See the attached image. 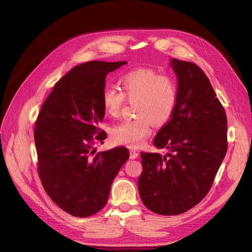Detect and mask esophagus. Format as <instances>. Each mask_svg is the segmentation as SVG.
I'll return each mask as SVG.
<instances>
[{
  "instance_id": "34e87169",
  "label": "esophagus",
  "mask_w": 252,
  "mask_h": 252,
  "mask_svg": "<svg viewBox=\"0 0 252 252\" xmlns=\"http://www.w3.org/2000/svg\"><path fill=\"white\" fill-rule=\"evenodd\" d=\"M129 154H130V158L131 159L136 158H138V156H139V152L136 151V150H133V149H130V151H129Z\"/></svg>"
}]
</instances>
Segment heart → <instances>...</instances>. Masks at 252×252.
I'll list each match as a JSON object with an SVG mask.
<instances>
[{
	"mask_svg": "<svg viewBox=\"0 0 252 252\" xmlns=\"http://www.w3.org/2000/svg\"><path fill=\"white\" fill-rule=\"evenodd\" d=\"M121 90L106 87L102 93L105 113L117 118L125 104L135 102V116L111 129V140L130 148H138L151 133V124L162 126L168 122L177 108L178 87L167 75H161L147 68H139L122 77Z\"/></svg>",
	"mask_w": 252,
	"mask_h": 252,
	"instance_id": "heart-1",
	"label": "heart"
}]
</instances>
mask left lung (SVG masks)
Returning <instances> with one entry per match:
<instances>
[{
  "label": "left lung",
  "instance_id": "1",
  "mask_svg": "<svg viewBox=\"0 0 252 252\" xmlns=\"http://www.w3.org/2000/svg\"><path fill=\"white\" fill-rule=\"evenodd\" d=\"M178 79L177 108L154 140L170 154L141 152L138 181L143 204L158 215L177 216L199 204L227 152V118L201 68L170 60Z\"/></svg>",
  "mask_w": 252,
  "mask_h": 252
}]
</instances>
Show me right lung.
I'll list each match as a JSON object with an SVG mask.
<instances>
[{
    "instance_id": "add662e5",
    "label": "right lung",
    "mask_w": 252,
    "mask_h": 252,
    "mask_svg": "<svg viewBox=\"0 0 252 252\" xmlns=\"http://www.w3.org/2000/svg\"><path fill=\"white\" fill-rule=\"evenodd\" d=\"M127 62L90 61L59 80L42 105L34 128L37 171L50 199L78 218L100 211L110 187L129 158L125 147L98 152L93 145L106 132L102 93L106 75Z\"/></svg>"
}]
</instances>
